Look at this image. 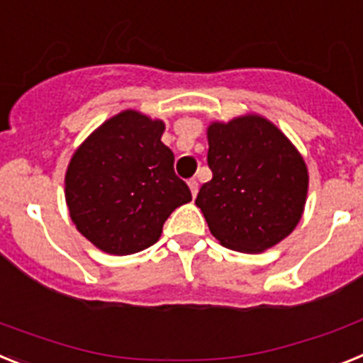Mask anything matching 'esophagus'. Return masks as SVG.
I'll return each mask as SVG.
<instances>
[{"instance_id": "esophagus-1", "label": "esophagus", "mask_w": 363, "mask_h": 363, "mask_svg": "<svg viewBox=\"0 0 363 363\" xmlns=\"http://www.w3.org/2000/svg\"><path fill=\"white\" fill-rule=\"evenodd\" d=\"M188 186H190V190H191V195H197V191H199V182H197V179H190L188 181Z\"/></svg>"}]
</instances>
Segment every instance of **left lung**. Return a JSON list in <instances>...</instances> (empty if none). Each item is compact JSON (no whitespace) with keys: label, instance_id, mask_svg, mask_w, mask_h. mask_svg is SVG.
I'll return each mask as SVG.
<instances>
[{"label":"left lung","instance_id":"1","mask_svg":"<svg viewBox=\"0 0 363 363\" xmlns=\"http://www.w3.org/2000/svg\"><path fill=\"white\" fill-rule=\"evenodd\" d=\"M208 166L213 177L195 204L223 247L257 254L296 228L307 201V166L272 122L259 115L212 122Z\"/></svg>","mask_w":363,"mask_h":363}]
</instances>
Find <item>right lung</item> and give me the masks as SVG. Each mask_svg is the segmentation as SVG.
Wrapping results in <instances>:
<instances>
[{
  "mask_svg": "<svg viewBox=\"0 0 363 363\" xmlns=\"http://www.w3.org/2000/svg\"><path fill=\"white\" fill-rule=\"evenodd\" d=\"M162 133V121L125 109L94 129L69 162V216L107 254L129 256L155 245L169 213L191 201Z\"/></svg>",
  "mask_w": 363,
  "mask_h": 363,
  "instance_id": "add662e5",
  "label": "right lung"
}]
</instances>
